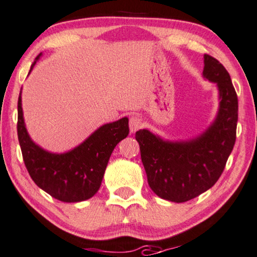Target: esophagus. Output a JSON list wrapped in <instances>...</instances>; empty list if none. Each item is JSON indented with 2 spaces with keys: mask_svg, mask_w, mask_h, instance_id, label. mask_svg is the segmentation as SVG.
<instances>
[{
  "mask_svg": "<svg viewBox=\"0 0 257 257\" xmlns=\"http://www.w3.org/2000/svg\"><path fill=\"white\" fill-rule=\"evenodd\" d=\"M142 127V118L139 116H132L129 118V128L130 132L135 133Z\"/></svg>",
  "mask_w": 257,
  "mask_h": 257,
  "instance_id": "esophagus-1",
  "label": "esophagus"
}]
</instances>
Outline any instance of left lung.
Listing matches in <instances>:
<instances>
[{"instance_id": "left-lung-1", "label": "left lung", "mask_w": 257, "mask_h": 257, "mask_svg": "<svg viewBox=\"0 0 257 257\" xmlns=\"http://www.w3.org/2000/svg\"><path fill=\"white\" fill-rule=\"evenodd\" d=\"M203 75L217 83L220 107L214 123L201 137L171 143L145 129L135 135L149 186L171 202H187L211 188L224 172L235 143L238 95L229 74L219 61L205 54Z\"/></svg>"}]
</instances>
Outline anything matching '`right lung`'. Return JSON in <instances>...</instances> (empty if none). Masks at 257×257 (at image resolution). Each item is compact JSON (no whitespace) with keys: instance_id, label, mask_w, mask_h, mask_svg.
I'll return each mask as SVG.
<instances>
[{"instance_id":"add662e5","label":"right lung","mask_w":257,"mask_h":257,"mask_svg":"<svg viewBox=\"0 0 257 257\" xmlns=\"http://www.w3.org/2000/svg\"><path fill=\"white\" fill-rule=\"evenodd\" d=\"M17 133L23 160L34 183L56 200L72 203L89 200L97 193L109 157L118 142L128 136L129 125L127 117L105 124L72 151L54 155L31 141L19 94Z\"/></svg>"}]
</instances>
